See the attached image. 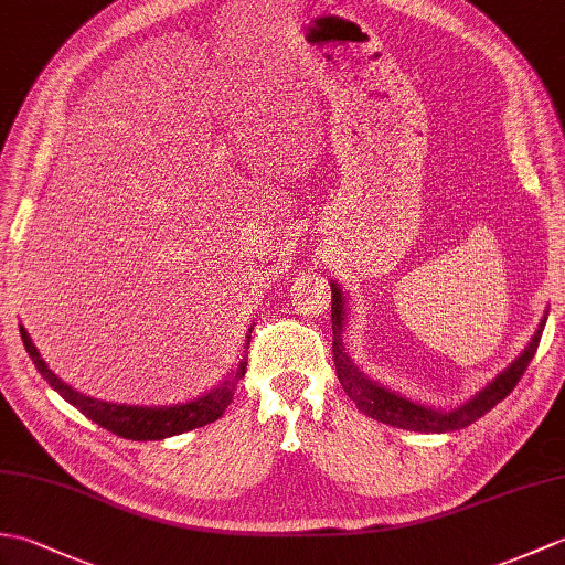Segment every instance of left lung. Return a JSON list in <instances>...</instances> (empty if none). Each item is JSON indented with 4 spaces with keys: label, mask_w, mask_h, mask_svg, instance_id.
Listing matches in <instances>:
<instances>
[{
    "label": "left lung",
    "mask_w": 565,
    "mask_h": 565,
    "mask_svg": "<svg viewBox=\"0 0 565 565\" xmlns=\"http://www.w3.org/2000/svg\"><path fill=\"white\" fill-rule=\"evenodd\" d=\"M342 322H344V306H342V294L338 289V284H332V354H334V369H338V379L342 383L344 393L356 403V407L362 413L381 419V423L401 427V429H415V431H454L473 425L478 417H483L486 413L493 411V407L505 401L512 393V388L518 386L520 379L524 376L526 366L536 354L539 340H542L544 332V322L539 326L534 332V338L530 347L522 352L518 362L510 364V369L502 371V374L490 383L488 388L476 395L473 401H468L466 405L456 407V411H431V407L417 405L401 398L386 388L376 386L374 381H369L362 371H359L350 356L344 352V342H342Z\"/></svg>",
    "instance_id": "8db88e82"
}]
</instances>
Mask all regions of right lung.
<instances>
[{
    "label": "right lung",
    "mask_w": 565,
    "mask_h": 565,
    "mask_svg": "<svg viewBox=\"0 0 565 565\" xmlns=\"http://www.w3.org/2000/svg\"><path fill=\"white\" fill-rule=\"evenodd\" d=\"M19 330H21L23 347H26V352L33 359L35 369L41 371L43 379L51 383V386L60 395H63V398L70 405L79 407L82 415H87L92 423L102 425L104 429L114 431V435H118V437L136 439V441H152V439L174 437V435H182V431L215 423V419H218L225 413V407L231 405L233 395L237 391V381L243 379L245 371H247V359H243V362H239V366H237V371L233 374V379H227L225 383H221L218 388H213L211 393L201 395V398L184 403V405H172V407L116 405V403H104V401L87 398V395H82L75 388H70L67 383L60 381L53 374V371L45 366L39 350H35L31 338H29L26 328L19 326ZM249 338H252V334H249ZM247 344H249V340H247Z\"/></svg>",
    "instance_id": "obj_1"
}]
</instances>
